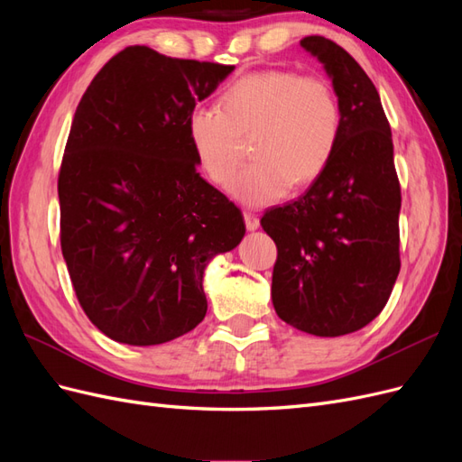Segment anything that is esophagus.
<instances>
[{
    "label": "esophagus",
    "instance_id": "obj_1",
    "mask_svg": "<svg viewBox=\"0 0 462 462\" xmlns=\"http://www.w3.org/2000/svg\"><path fill=\"white\" fill-rule=\"evenodd\" d=\"M245 223H246V229L248 231H256L260 227V219L253 212H245Z\"/></svg>",
    "mask_w": 462,
    "mask_h": 462
}]
</instances>
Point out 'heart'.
<instances>
[{
	"label": "heart",
	"instance_id": "1",
	"mask_svg": "<svg viewBox=\"0 0 462 462\" xmlns=\"http://www.w3.org/2000/svg\"><path fill=\"white\" fill-rule=\"evenodd\" d=\"M219 106L190 111L189 141L202 173L227 189L243 158V141L250 138L254 162L233 183V194L245 204H268L291 185H310L337 148L341 107L319 77L268 69L235 80Z\"/></svg>",
	"mask_w": 462,
	"mask_h": 462
}]
</instances>
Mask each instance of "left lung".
Returning <instances> with one entry per match:
<instances>
[{"instance_id": "1", "label": "left lung", "mask_w": 462, "mask_h": 462, "mask_svg": "<svg viewBox=\"0 0 462 462\" xmlns=\"http://www.w3.org/2000/svg\"><path fill=\"white\" fill-rule=\"evenodd\" d=\"M300 46L324 65L341 107L328 167L302 197L260 219L277 246L272 300L289 326L339 337L383 310L401 270V187L380 94L351 53L324 36Z\"/></svg>"}]
</instances>
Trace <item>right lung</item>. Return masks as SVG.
Segmentation results:
<instances>
[{"instance_id":"add662e5","label":"right lung","mask_w":462,"mask_h":462,"mask_svg":"<svg viewBox=\"0 0 462 462\" xmlns=\"http://www.w3.org/2000/svg\"><path fill=\"white\" fill-rule=\"evenodd\" d=\"M233 69L131 46L77 106L58 179L61 253L82 310L117 343L197 328L208 262L245 236L241 209L200 177L187 133Z\"/></svg>"}]
</instances>
